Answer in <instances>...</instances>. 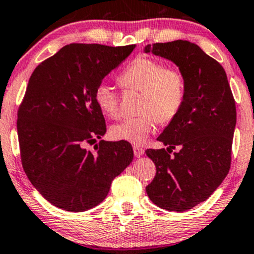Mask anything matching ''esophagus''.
<instances>
[{"mask_svg":"<svg viewBox=\"0 0 254 254\" xmlns=\"http://www.w3.org/2000/svg\"><path fill=\"white\" fill-rule=\"evenodd\" d=\"M133 150H134V155H135V157L142 156L143 153H144L143 148H141V147H139V146H134V147H133Z\"/></svg>","mask_w":254,"mask_h":254,"instance_id":"esophagus-1","label":"esophagus"}]
</instances>
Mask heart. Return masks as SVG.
<instances>
[{
  "label": "heart",
  "mask_w": 254,
  "mask_h": 254,
  "mask_svg": "<svg viewBox=\"0 0 254 254\" xmlns=\"http://www.w3.org/2000/svg\"><path fill=\"white\" fill-rule=\"evenodd\" d=\"M125 90L141 92L139 117L127 118L111 128L114 140L143 143L159 124L170 123L186 98V77L176 67H166L159 59L141 55L134 58L119 75ZM94 100L101 113L114 119L119 115V97L107 83L95 88Z\"/></svg>",
  "instance_id": "obj_1"
}]
</instances>
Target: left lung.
<instances>
[{
    "label": "left lung",
    "instance_id": "1",
    "mask_svg": "<svg viewBox=\"0 0 254 254\" xmlns=\"http://www.w3.org/2000/svg\"><path fill=\"white\" fill-rule=\"evenodd\" d=\"M144 51L174 62L186 77L182 107L157 137L168 148L146 150L156 167L148 197L168 211L183 212L209 198L228 175L235 98L222 65L195 43H154ZM176 146L180 150L171 156Z\"/></svg>",
    "mask_w": 254,
    "mask_h": 254
}]
</instances>
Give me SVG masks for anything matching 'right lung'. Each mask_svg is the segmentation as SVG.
<instances>
[{
  "instance_id": "right-lung-1",
  "label": "right lung",
  "mask_w": 254,
  "mask_h": 254,
  "mask_svg": "<svg viewBox=\"0 0 254 254\" xmlns=\"http://www.w3.org/2000/svg\"><path fill=\"white\" fill-rule=\"evenodd\" d=\"M134 48L72 43L32 72L17 113L21 161L52 205L71 212L92 209L133 160L126 141L100 140L94 151L84 146L106 133L95 88Z\"/></svg>"
}]
</instances>
